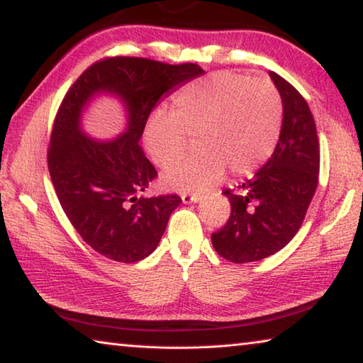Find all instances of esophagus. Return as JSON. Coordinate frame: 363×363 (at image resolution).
Returning <instances> with one entry per match:
<instances>
[{
	"instance_id": "34e87169",
	"label": "esophagus",
	"mask_w": 363,
	"mask_h": 363,
	"mask_svg": "<svg viewBox=\"0 0 363 363\" xmlns=\"http://www.w3.org/2000/svg\"><path fill=\"white\" fill-rule=\"evenodd\" d=\"M181 199L184 203H196V201L201 200L200 194H182Z\"/></svg>"
}]
</instances>
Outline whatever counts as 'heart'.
<instances>
[{
  "mask_svg": "<svg viewBox=\"0 0 363 363\" xmlns=\"http://www.w3.org/2000/svg\"><path fill=\"white\" fill-rule=\"evenodd\" d=\"M284 107L275 86L264 78L216 72L187 84L171 104L169 115L155 113L144 128L152 162L169 168L183 156L187 137L199 153L169 169L163 184L177 192H199L218 182L225 168L248 176L272 155Z\"/></svg>",
  "mask_w": 363,
  "mask_h": 363,
  "instance_id": "obj_1",
  "label": "heart"
}]
</instances>
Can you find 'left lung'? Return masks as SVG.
<instances>
[{
    "mask_svg": "<svg viewBox=\"0 0 363 363\" xmlns=\"http://www.w3.org/2000/svg\"><path fill=\"white\" fill-rule=\"evenodd\" d=\"M284 120L279 143L267 163L238 186L224 190L230 216L211 242L224 259L253 262L277 253L296 235L315 194L320 169V149L314 116L303 96L277 73Z\"/></svg>",
    "mask_w": 363,
    "mask_h": 363,
    "instance_id": "8db88e82",
    "label": "left lung"
}]
</instances>
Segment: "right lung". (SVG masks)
<instances>
[{
    "instance_id": "1",
    "label": "right lung",
    "mask_w": 363,
    "mask_h": 363,
    "mask_svg": "<svg viewBox=\"0 0 363 363\" xmlns=\"http://www.w3.org/2000/svg\"><path fill=\"white\" fill-rule=\"evenodd\" d=\"M203 73L196 64L107 57L67 91L54 120L48 168L67 218L99 255L130 264L158 247L182 200L174 194L138 196L157 177L139 140L153 107ZM99 94L118 96L127 110V130L112 141L91 140L81 130L82 110Z\"/></svg>"
}]
</instances>
